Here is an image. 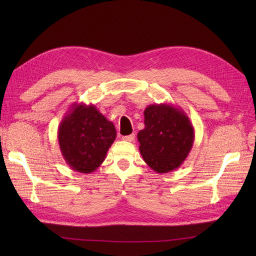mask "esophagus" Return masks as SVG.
<instances>
[{"label": "esophagus", "instance_id": "obj_1", "mask_svg": "<svg viewBox=\"0 0 256 256\" xmlns=\"http://www.w3.org/2000/svg\"><path fill=\"white\" fill-rule=\"evenodd\" d=\"M134 138H135V135H134V134L124 135V136H122V140H128V142H133Z\"/></svg>", "mask_w": 256, "mask_h": 256}]
</instances>
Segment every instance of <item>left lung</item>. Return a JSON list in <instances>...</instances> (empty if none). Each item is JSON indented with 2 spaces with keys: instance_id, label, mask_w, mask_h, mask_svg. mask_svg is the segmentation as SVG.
Wrapping results in <instances>:
<instances>
[{
  "instance_id": "obj_1",
  "label": "left lung",
  "mask_w": 256,
  "mask_h": 256,
  "mask_svg": "<svg viewBox=\"0 0 256 256\" xmlns=\"http://www.w3.org/2000/svg\"><path fill=\"white\" fill-rule=\"evenodd\" d=\"M144 124L138 140L146 164L158 174L180 166L194 140V130L187 114L167 103L150 104L144 111Z\"/></svg>"
}]
</instances>
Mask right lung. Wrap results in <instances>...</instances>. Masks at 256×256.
Segmentation results:
<instances>
[{"mask_svg": "<svg viewBox=\"0 0 256 256\" xmlns=\"http://www.w3.org/2000/svg\"><path fill=\"white\" fill-rule=\"evenodd\" d=\"M116 138L114 124L94 106L74 103L58 128L64 160L72 170L90 174L106 160Z\"/></svg>", "mask_w": 256, "mask_h": 256, "instance_id": "right-lung-1", "label": "right lung"}]
</instances>
